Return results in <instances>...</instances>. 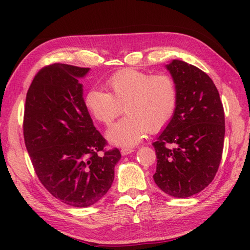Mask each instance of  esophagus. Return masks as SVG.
Listing matches in <instances>:
<instances>
[{"label":"esophagus","instance_id":"obj_1","mask_svg":"<svg viewBox=\"0 0 250 250\" xmlns=\"http://www.w3.org/2000/svg\"><path fill=\"white\" fill-rule=\"evenodd\" d=\"M133 151H134L133 148H122V149H121V155L122 156H126V155H129V153L133 152Z\"/></svg>","mask_w":250,"mask_h":250}]
</instances>
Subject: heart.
<instances>
[{"label": "heart", "mask_w": 250, "mask_h": 250, "mask_svg": "<svg viewBox=\"0 0 250 250\" xmlns=\"http://www.w3.org/2000/svg\"><path fill=\"white\" fill-rule=\"evenodd\" d=\"M109 93L92 89L84 95L87 110L101 124L110 125L122 113L128 115L106 132L108 141L117 146L136 145L148 131L162 130L176 109L177 89L167 74H151L124 68L106 82Z\"/></svg>", "instance_id": "obj_1"}]
</instances>
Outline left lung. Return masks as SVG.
<instances>
[{
	"mask_svg": "<svg viewBox=\"0 0 250 250\" xmlns=\"http://www.w3.org/2000/svg\"><path fill=\"white\" fill-rule=\"evenodd\" d=\"M177 89L171 121L152 143L153 180L163 192L188 198L208 186L218 171L225 141V111L206 73L182 60L166 65Z\"/></svg>",
	"mask_w": 250,
	"mask_h": 250,
	"instance_id": "8db88e82",
	"label": "left lung"
}]
</instances>
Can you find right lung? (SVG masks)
<instances>
[{"mask_svg":"<svg viewBox=\"0 0 250 250\" xmlns=\"http://www.w3.org/2000/svg\"><path fill=\"white\" fill-rule=\"evenodd\" d=\"M89 71L61 63L45 66L25 99L23 136L37 177L74 207L91 206L107 193L121 158L117 148L104 150L106 141L84 106L79 79Z\"/></svg>","mask_w":250,"mask_h":250,"instance_id":"add662e5","label":"right lung"}]
</instances>
